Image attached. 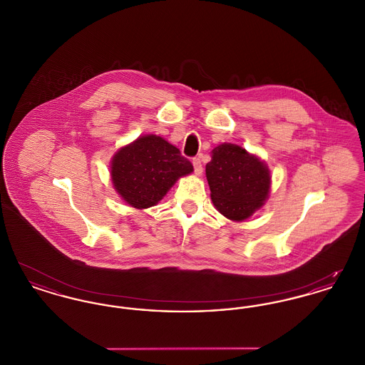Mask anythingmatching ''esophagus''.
<instances>
[{"label":"esophagus","mask_w":365,"mask_h":365,"mask_svg":"<svg viewBox=\"0 0 365 365\" xmlns=\"http://www.w3.org/2000/svg\"><path fill=\"white\" fill-rule=\"evenodd\" d=\"M192 167H194V173L195 175L202 174V164H201V160H200V157H195V158H192Z\"/></svg>","instance_id":"esophagus-1"}]
</instances>
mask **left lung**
<instances>
[{"instance_id": "left-lung-1", "label": "left lung", "mask_w": 365, "mask_h": 365, "mask_svg": "<svg viewBox=\"0 0 365 365\" xmlns=\"http://www.w3.org/2000/svg\"><path fill=\"white\" fill-rule=\"evenodd\" d=\"M205 171L213 205L231 220L252 216L269 194L268 168L238 145L216 146Z\"/></svg>"}]
</instances>
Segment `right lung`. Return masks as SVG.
<instances>
[{"instance_id":"obj_1","label":"right lung","mask_w":365,"mask_h":365,"mask_svg":"<svg viewBox=\"0 0 365 365\" xmlns=\"http://www.w3.org/2000/svg\"><path fill=\"white\" fill-rule=\"evenodd\" d=\"M190 173V161L157 135L140 137L122 148L110 167L115 189L127 204L138 209L156 205L178 178Z\"/></svg>"}]
</instances>
